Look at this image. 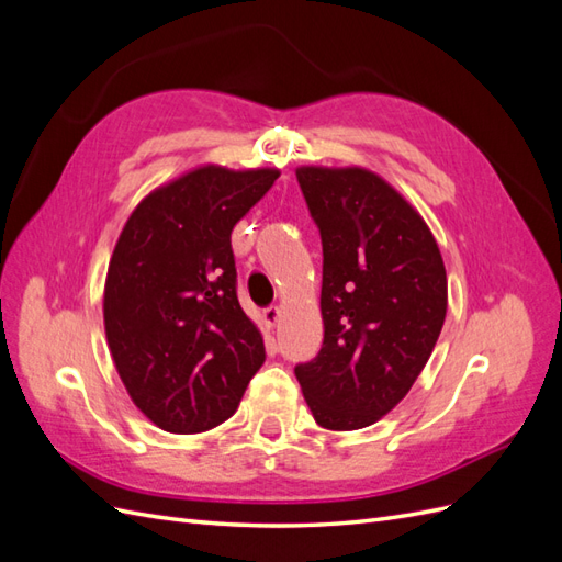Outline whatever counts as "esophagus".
I'll use <instances>...</instances> for the list:
<instances>
[{"label":"esophagus","mask_w":562,"mask_h":562,"mask_svg":"<svg viewBox=\"0 0 562 562\" xmlns=\"http://www.w3.org/2000/svg\"><path fill=\"white\" fill-rule=\"evenodd\" d=\"M279 318H281V310L277 307V304H271V307H267L262 312V321H265L267 328H274L277 323H279Z\"/></svg>","instance_id":"34e87169"}]
</instances>
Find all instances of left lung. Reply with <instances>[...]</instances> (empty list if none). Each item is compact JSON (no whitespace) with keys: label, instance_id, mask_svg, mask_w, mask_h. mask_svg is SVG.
Wrapping results in <instances>:
<instances>
[{"label":"left lung","instance_id":"8db88e82","mask_svg":"<svg viewBox=\"0 0 562 562\" xmlns=\"http://www.w3.org/2000/svg\"><path fill=\"white\" fill-rule=\"evenodd\" d=\"M323 246V347L295 366L318 427L363 429L411 391L448 312V279L422 215L366 168H297Z\"/></svg>","mask_w":562,"mask_h":562}]
</instances>
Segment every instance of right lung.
<instances>
[{
  "label": "right lung",
  "instance_id": "1",
  "mask_svg": "<svg viewBox=\"0 0 562 562\" xmlns=\"http://www.w3.org/2000/svg\"><path fill=\"white\" fill-rule=\"evenodd\" d=\"M277 168L201 166L145 196L114 246L105 335L128 396L171 434L234 415L265 342L236 297L232 229Z\"/></svg>",
  "mask_w": 562,
  "mask_h": 562
}]
</instances>
